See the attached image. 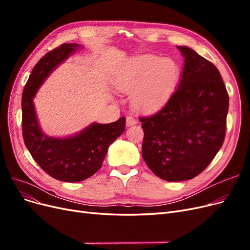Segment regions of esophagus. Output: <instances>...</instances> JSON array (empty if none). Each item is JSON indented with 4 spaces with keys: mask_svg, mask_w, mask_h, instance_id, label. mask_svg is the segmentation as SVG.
<instances>
[{
    "mask_svg": "<svg viewBox=\"0 0 250 250\" xmlns=\"http://www.w3.org/2000/svg\"><path fill=\"white\" fill-rule=\"evenodd\" d=\"M135 123H137V119H135L134 117L128 116V117L126 118V125H127V126H132V125H134Z\"/></svg>",
    "mask_w": 250,
    "mask_h": 250,
    "instance_id": "esophagus-1",
    "label": "esophagus"
}]
</instances>
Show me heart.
<instances>
[{"label": "heart", "mask_w": 250, "mask_h": 250, "mask_svg": "<svg viewBox=\"0 0 250 250\" xmlns=\"http://www.w3.org/2000/svg\"><path fill=\"white\" fill-rule=\"evenodd\" d=\"M180 75L171 58L142 55L127 59L115 77L117 88L131 95V105L141 111H153L168 101Z\"/></svg>", "instance_id": "obj_1"}]
</instances>
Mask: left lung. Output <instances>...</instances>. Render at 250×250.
<instances>
[{"instance_id": "obj_1", "label": "left lung", "mask_w": 250, "mask_h": 250, "mask_svg": "<svg viewBox=\"0 0 250 250\" xmlns=\"http://www.w3.org/2000/svg\"><path fill=\"white\" fill-rule=\"evenodd\" d=\"M177 49L185 58L177 89L154 115L140 118L144 161L167 181L192 179L208 167L223 144L229 111L217 67L193 49Z\"/></svg>"}]
</instances>
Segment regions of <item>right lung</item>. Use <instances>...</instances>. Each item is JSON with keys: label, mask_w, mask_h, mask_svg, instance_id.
Returning a JSON list of instances; mask_svg holds the SVG:
<instances>
[{"label": "right lung", "mask_w": 250, "mask_h": 250, "mask_svg": "<svg viewBox=\"0 0 250 250\" xmlns=\"http://www.w3.org/2000/svg\"><path fill=\"white\" fill-rule=\"evenodd\" d=\"M79 43H62L41 58L30 74L21 96L22 137L29 152L50 176L78 183L99 170L108 147L125 130V118L108 124L92 123L66 138L43 133L35 112L33 98L49 75L78 49Z\"/></svg>", "instance_id": "obj_1"}]
</instances>
